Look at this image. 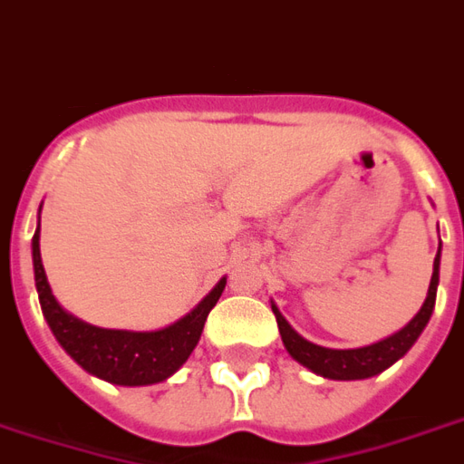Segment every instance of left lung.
I'll list each match as a JSON object with an SVG mask.
<instances>
[{
	"mask_svg": "<svg viewBox=\"0 0 464 464\" xmlns=\"http://www.w3.org/2000/svg\"><path fill=\"white\" fill-rule=\"evenodd\" d=\"M442 248V246H440ZM440 248L433 260V277L428 285V297H425L423 307L418 310L406 327L393 332L391 337L373 342L369 346H356V349H329V346H319L300 337L290 322L283 317V312L277 310L276 302H270L273 314L277 319V329L280 337L287 349V354L293 356L295 362L307 366L312 373L324 376L332 381H362L372 379L376 373L386 372L389 366L408 354V349L418 342V337L423 334L425 324L430 322V314L435 310V295H438V283H440Z\"/></svg>",
	"mask_w": 464,
	"mask_h": 464,
	"instance_id": "1",
	"label": "left lung"
}]
</instances>
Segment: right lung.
<instances>
[{"label": "right lung", "instance_id": "add662e5", "mask_svg": "<svg viewBox=\"0 0 464 464\" xmlns=\"http://www.w3.org/2000/svg\"><path fill=\"white\" fill-rule=\"evenodd\" d=\"M39 238L41 208L39 226L31 238V260H34V280H36L41 312L58 344L66 349V354L81 369L115 386H152L179 372L201 339L204 322L221 297L226 277L214 285V290L194 310L187 312L169 327L154 329V332L95 327L58 304L41 263Z\"/></svg>", "mask_w": 464, "mask_h": 464}]
</instances>
